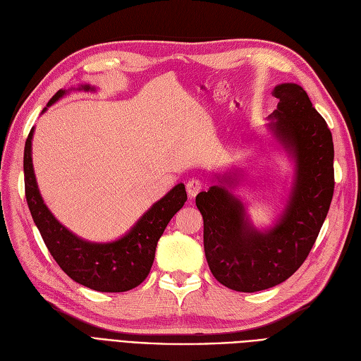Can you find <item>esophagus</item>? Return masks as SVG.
<instances>
[{"mask_svg": "<svg viewBox=\"0 0 361 361\" xmlns=\"http://www.w3.org/2000/svg\"><path fill=\"white\" fill-rule=\"evenodd\" d=\"M185 190H188V195L190 197H195L197 193L202 190V181L201 180H196V178L189 180L188 184H185Z\"/></svg>", "mask_w": 361, "mask_h": 361, "instance_id": "obj_1", "label": "esophagus"}]
</instances>
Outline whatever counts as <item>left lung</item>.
Returning a JSON list of instances; mask_svg holds the SVG:
<instances>
[{
  "label": "left lung",
  "instance_id": "obj_1",
  "mask_svg": "<svg viewBox=\"0 0 361 361\" xmlns=\"http://www.w3.org/2000/svg\"><path fill=\"white\" fill-rule=\"evenodd\" d=\"M269 129L295 161L289 201L276 225L255 228L244 204L224 184L196 196L204 219V250L217 281L240 293L285 282L305 262L327 217L334 190V147L327 123L297 84H281ZM231 185V176L222 181Z\"/></svg>",
  "mask_w": 361,
  "mask_h": 361
}]
</instances>
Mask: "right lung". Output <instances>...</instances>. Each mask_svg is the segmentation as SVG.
<instances>
[{"mask_svg":"<svg viewBox=\"0 0 361 361\" xmlns=\"http://www.w3.org/2000/svg\"><path fill=\"white\" fill-rule=\"evenodd\" d=\"M78 90L94 91L96 88L82 85ZM66 92V90L56 91L42 114ZM32 133L34 127L30 130L24 151L25 197L34 224L56 264L75 282L100 293H124L141 285L153 265L159 238L173 214L188 201L184 184L180 183L169 190L120 240L85 241L58 222L42 200L32 168Z\"/></svg>","mask_w":361,"mask_h":361,"instance_id":"obj_1","label":"right lung"}]
</instances>
